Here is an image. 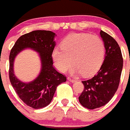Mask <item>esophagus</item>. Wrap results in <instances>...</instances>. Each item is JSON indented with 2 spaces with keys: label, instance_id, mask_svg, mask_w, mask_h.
Instances as JSON below:
<instances>
[{
  "label": "esophagus",
  "instance_id": "34e87169",
  "mask_svg": "<svg viewBox=\"0 0 130 130\" xmlns=\"http://www.w3.org/2000/svg\"><path fill=\"white\" fill-rule=\"evenodd\" d=\"M67 80H69V81H70V82H73H73L76 81V80H75V78H72V77H67Z\"/></svg>",
  "mask_w": 130,
  "mask_h": 130
}]
</instances>
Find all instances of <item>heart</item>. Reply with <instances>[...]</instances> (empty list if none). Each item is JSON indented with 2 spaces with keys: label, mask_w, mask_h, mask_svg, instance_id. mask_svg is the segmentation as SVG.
I'll use <instances>...</instances> for the list:
<instances>
[{
  "label": "heart",
  "mask_w": 130,
  "mask_h": 130,
  "mask_svg": "<svg viewBox=\"0 0 130 130\" xmlns=\"http://www.w3.org/2000/svg\"><path fill=\"white\" fill-rule=\"evenodd\" d=\"M105 44L98 36L88 34L74 33L62 41L61 48L52 52L53 63L60 72H65L72 65L73 73L90 76L99 70L105 56Z\"/></svg>",
  "instance_id": "1"
}]
</instances>
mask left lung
<instances>
[{
    "mask_svg": "<svg viewBox=\"0 0 130 130\" xmlns=\"http://www.w3.org/2000/svg\"><path fill=\"white\" fill-rule=\"evenodd\" d=\"M100 34L105 44L104 62L96 75L82 81L85 88L78 97L81 105L90 110L103 106L114 96L123 67L122 55L117 41L102 30Z\"/></svg>",
    "mask_w": 130,
    "mask_h": 130,
    "instance_id": "8db88e82",
    "label": "left lung"
}]
</instances>
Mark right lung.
Returning <instances> with one entry per match:
<instances>
[{
	"label": "right lung",
	"instance_id": "add662e5",
	"mask_svg": "<svg viewBox=\"0 0 130 130\" xmlns=\"http://www.w3.org/2000/svg\"><path fill=\"white\" fill-rule=\"evenodd\" d=\"M55 34L47 30H35L20 37L10 51L9 78L18 96L26 105L34 109L45 107L53 99L57 87L67 80L66 77L57 71L53 66L52 52L55 45ZM26 48L39 53L41 71L36 79L30 83L20 81L13 73L15 57Z\"/></svg>",
	"mask_w": 130,
	"mask_h": 130
}]
</instances>
